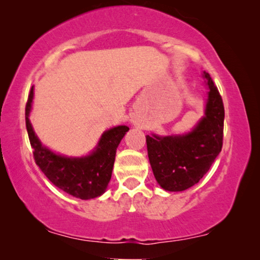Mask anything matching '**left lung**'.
<instances>
[{
  "label": "left lung",
  "mask_w": 260,
  "mask_h": 260,
  "mask_svg": "<svg viewBox=\"0 0 260 260\" xmlns=\"http://www.w3.org/2000/svg\"><path fill=\"white\" fill-rule=\"evenodd\" d=\"M209 88L205 117L184 136L147 137L148 157L156 181L169 191L186 190L200 181L222 148L223 109L218 87L207 72Z\"/></svg>",
  "instance_id": "8db88e82"
}]
</instances>
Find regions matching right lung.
Returning a JSON list of instances; mask_svg holds the SVG:
<instances>
[{
	"label": "right lung",
	"mask_w": 260,
	"mask_h": 260,
	"mask_svg": "<svg viewBox=\"0 0 260 260\" xmlns=\"http://www.w3.org/2000/svg\"><path fill=\"white\" fill-rule=\"evenodd\" d=\"M31 101L33 87L26 104V126L35 163L41 172L54 186L76 198L87 200L102 195L111 179L117 147L129 127L120 125L106 131L103 134L97 149L86 157H65L52 152L39 141L28 118Z\"/></svg>",
	"instance_id": "1"
}]
</instances>
